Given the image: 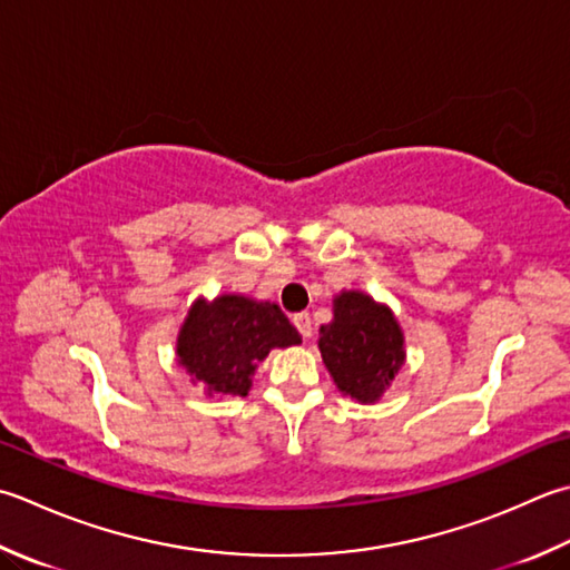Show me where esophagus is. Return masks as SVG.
<instances>
[{"label": "esophagus", "mask_w": 570, "mask_h": 570, "mask_svg": "<svg viewBox=\"0 0 570 570\" xmlns=\"http://www.w3.org/2000/svg\"><path fill=\"white\" fill-rule=\"evenodd\" d=\"M294 326L298 328V333L304 338H311V333H314V326H311V316L306 311H301V314H294Z\"/></svg>", "instance_id": "obj_1"}]
</instances>
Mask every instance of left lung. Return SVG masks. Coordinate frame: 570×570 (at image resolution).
I'll return each instance as SVG.
<instances>
[{
    "label": "left lung",
    "instance_id": "obj_1",
    "mask_svg": "<svg viewBox=\"0 0 570 570\" xmlns=\"http://www.w3.org/2000/svg\"><path fill=\"white\" fill-rule=\"evenodd\" d=\"M323 365L343 395L373 405L405 365V333L387 304L358 288L333 296V318L318 328Z\"/></svg>",
    "mask_w": 570,
    "mask_h": 570
}]
</instances>
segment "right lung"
Masks as SVG:
<instances>
[{"mask_svg": "<svg viewBox=\"0 0 570 570\" xmlns=\"http://www.w3.org/2000/svg\"><path fill=\"white\" fill-rule=\"evenodd\" d=\"M298 331L274 301L244 294L199 296L177 333V365L212 395H247L252 377L272 348L298 345Z\"/></svg>", "mask_w": 570, "mask_h": 570, "instance_id": "obj_1", "label": "right lung"}]
</instances>
